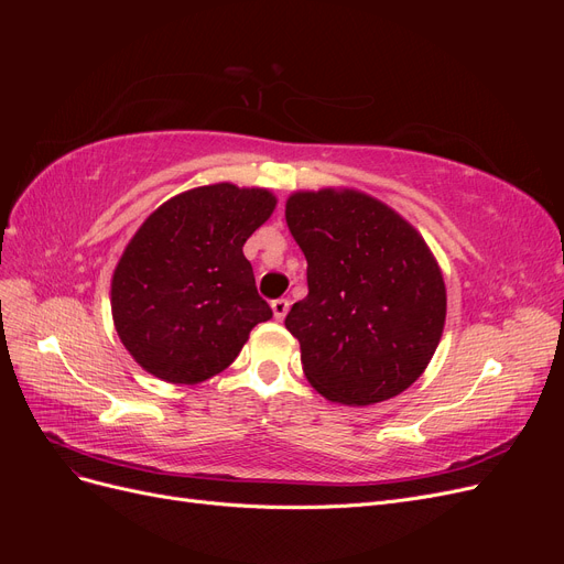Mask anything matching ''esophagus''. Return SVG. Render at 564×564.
Here are the masks:
<instances>
[{"label": "esophagus", "instance_id": "1", "mask_svg": "<svg viewBox=\"0 0 564 564\" xmlns=\"http://www.w3.org/2000/svg\"><path fill=\"white\" fill-rule=\"evenodd\" d=\"M270 308H272V315H275V319L282 322L286 317V313H289V301L286 299H275V301L270 303Z\"/></svg>", "mask_w": 564, "mask_h": 564}]
</instances>
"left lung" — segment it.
Segmentation results:
<instances>
[{
    "mask_svg": "<svg viewBox=\"0 0 564 564\" xmlns=\"http://www.w3.org/2000/svg\"><path fill=\"white\" fill-rule=\"evenodd\" d=\"M284 216L308 261V296L284 319L305 379L348 406L400 395L445 329L447 289L431 247L395 209L352 187L292 193Z\"/></svg>",
    "mask_w": 564,
    "mask_h": 564,
    "instance_id": "obj_1",
    "label": "left lung"
}]
</instances>
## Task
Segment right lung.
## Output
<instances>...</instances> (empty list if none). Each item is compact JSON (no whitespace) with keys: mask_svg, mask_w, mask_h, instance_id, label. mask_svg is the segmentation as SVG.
Returning <instances> with one entry per match:
<instances>
[{"mask_svg":"<svg viewBox=\"0 0 564 564\" xmlns=\"http://www.w3.org/2000/svg\"><path fill=\"white\" fill-rule=\"evenodd\" d=\"M275 207L265 187L212 183L166 199L135 230L112 272L110 308L119 340L152 377L207 381L272 317L242 247Z\"/></svg>","mask_w":564,"mask_h":564,"instance_id":"1","label":"right lung"}]
</instances>
